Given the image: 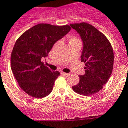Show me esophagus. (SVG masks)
Returning a JSON list of instances; mask_svg holds the SVG:
<instances>
[{
  "mask_svg": "<svg viewBox=\"0 0 128 128\" xmlns=\"http://www.w3.org/2000/svg\"><path fill=\"white\" fill-rule=\"evenodd\" d=\"M60 74L62 75H64V76H68V75H70V74L69 73H64V72H61Z\"/></svg>",
  "mask_w": 128,
  "mask_h": 128,
  "instance_id": "esophagus-1",
  "label": "esophagus"
}]
</instances>
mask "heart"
Wrapping results in <instances>:
<instances>
[{"instance_id":"heart-1","label":"heart","mask_w":128,"mask_h":128,"mask_svg":"<svg viewBox=\"0 0 128 128\" xmlns=\"http://www.w3.org/2000/svg\"><path fill=\"white\" fill-rule=\"evenodd\" d=\"M73 41H79V40L77 38L74 37V36H72L70 38V42H73Z\"/></svg>"}]
</instances>
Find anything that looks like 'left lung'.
<instances>
[{"label":"left lung","instance_id":"left-lung-1","mask_svg":"<svg viewBox=\"0 0 128 128\" xmlns=\"http://www.w3.org/2000/svg\"><path fill=\"white\" fill-rule=\"evenodd\" d=\"M83 42L81 62L85 63V74L80 75L78 84L72 88L75 93L90 96L103 88L108 81L113 68V48L106 36L86 22L70 24Z\"/></svg>","mask_w":128,"mask_h":128}]
</instances>
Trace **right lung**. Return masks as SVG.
<instances>
[{
    "mask_svg": "<svg viewBox=\"0 0 128 128\" xmlns=\"http://www.w3.org/2000/svg\"><path fill=\"white\" fill-rule=\"evenodd\" d=\"M71 30L70 26L38 24L24 32L15 42L11 55V68L20 88L35 98L51 93L60 75L41 62L53 46Z\"/></svg>",
    "mask_w": 128,
    "mask_h": 128,
    "instance_id": "right-lung-1",
    "label": "right lung"
}]
</instances>
